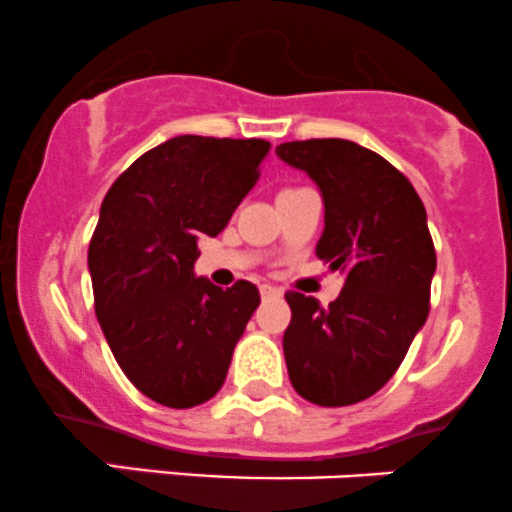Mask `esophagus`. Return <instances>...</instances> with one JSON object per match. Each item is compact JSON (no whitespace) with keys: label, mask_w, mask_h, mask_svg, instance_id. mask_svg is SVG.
<instances>
[{"label":"esophagus","mask_w":512,"mask_h":512,"mask_svg":"<svg viewBox=\"0 0 512 512\" xmlns=\"http://www.w3.org/2000/svg\"><path fill=\"white\" fill-rule=\"evenodd\" d=\"M261 298H281V291H278L276 286H268V283H263L261 286Z\"/></svg>","instance_id":"obj_1"}]
</instances>
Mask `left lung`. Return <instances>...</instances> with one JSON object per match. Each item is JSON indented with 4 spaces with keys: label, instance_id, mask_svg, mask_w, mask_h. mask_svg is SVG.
Masks as SVG:
<instances>
[{
    "label": "left lung",
    "instance_id": "1",
    "mask_svg": "<svg viewBox=\"0 0 512 512\" xmlns=\"http://www.w3.org/2000/svg\"><path fill=\"white\" fill-rule=\"evenodd\" d=\"M276 155L318 184L325 229L315 254L345 273L328 308L286 293L288 377L318 407L357 404L392 379L429 315L436 251L426 209L397 167L357 142L295 140Z\"/></svg>",
    "mask_w": 512,
    "mask_h": 512
}]
</instances>
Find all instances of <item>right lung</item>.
<instances>
[{
  "mask_svg": "<svg viewBox=\"0 0 512 512\" xmlns=\"http://www.w3.org/2000/svg\"><path fill=\"white\" fill-rule=\"evenodd\" d=\"M266 140L179 135L138 157L100 204L88 246L98 323L125 377L152 402L189 409L219 392L258 288L194 276L261 175Z\"/></svg>",
  "mask_w": 512,
  "mask_h": 512,
  "instance_id": "add662e5",
  "label": "right lung"
}]
</instances>
